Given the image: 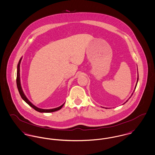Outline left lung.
Returning a JSON list of instances; mask_svg holds the SVG:
<instances>
[{
	"instance_id": "obj_1",
	"label": "left lung",
	"mask_w": 155,
	"mask_h": 155,
	"mask_svg": "<svg viewBox=\"0 0 155 155\" xmlns=\"http://www.w3.org/2000/svg\"><path fill=\"white\" fill-rule=\"evenodd\" d=\"M138 80H139V74H138V77H137V82H138ZM137 83H136V87H135V88H134V90H135V89H136V85H137ZM134 91H133V93H134ZM133 93H132V94H131V96H132V95H133ZM127 101H128V100H127ZM127 101H126V102H127ZM126 102H125V103H126Z\"/></svg>"
}]
</instances>
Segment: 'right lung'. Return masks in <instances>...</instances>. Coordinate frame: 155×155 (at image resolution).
<instances>
[{"mask_svg":"<svg viewBox=\"0 0 155 155\" xmlns=\"http://www.w3.org/2000/svg\"><path fill=\"white\" fill-rule=\"evenodd\" d=\"M22 58H21V60H19V63L18 64V68H17V77H16V84H17V87H18V91H19V93L20 94V95L21 96L22 98L24 100V101L27 103L31 107H32L34 109H35L36 111H38V112H40V113H51V112H54V111H58L60 110L62 106H64V104H63L62 105H61L60 107H57V108H53V109H41V108H38L37 107L35 106L33 104H32L29 100L28 99L26 98V97L25 96V95L24 94V92L22 91V87H21V83H20V63H21V61Z\"/></svg>","mask_w":155,"mask_h":155,"instance_id":"right-lung-1","label":"right lung"}]
</instances>
